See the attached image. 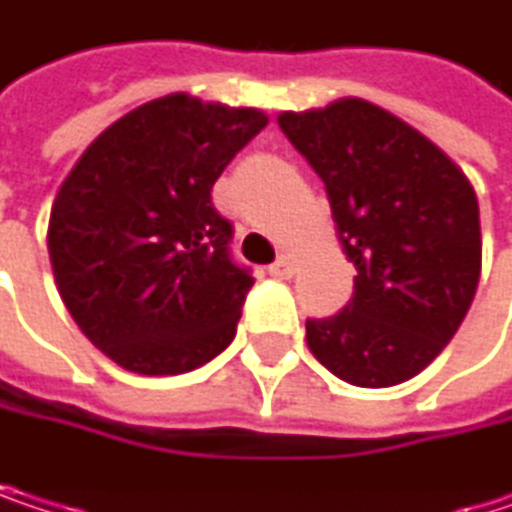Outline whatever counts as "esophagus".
I'll list each match as a JSON object with an SVG mask.
<instances>
[{
  "mask_svg": "<svg viewBox=\"0 0 512 512\" xmlns=\"http://www.w3.org/2000/svg\"><path fill=\"white\" fill-rule=\"evenodd\" d=\"M268 271H271V277H277V280H289V277L295 274V262H292V256H280Z\"/></svg>",
  "mask_w": 512,
  "mask_h": 512,
  "instance_id": "1",
  "label": "esophagus"
}]
</instances>
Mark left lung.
I'll use <instances>...</instances> for the list:
<instances>
[{
  "instance_id": "1",
  "label": "left lung",
  "mask_w": 512,
  "mask_h": 512,
  "mask_svg": "<svg viewBox=\"0 0 512 512\" xmlns=\"http://www.w3.org/2000/svg\"><path fill=\"white\" fill-rule=\"evenodd\" d=\"M277 125L325 181L358 271L340 313L307 319L310 352L358 387L408 382L441 355L474 301V187L423 133L358 98L280 113Z\"/></svg>"
}]
</instances>
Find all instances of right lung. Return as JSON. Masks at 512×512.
I'll return each instance as SVG.
<instances>
[{"instance_id":"obj_1","label":"right lung","mask_w":512,"mask_h":512,"mask_svg":"<svg viewBox=\"0 0 512 512\" xmlns=\"http://www.w3.org/2000/svg\"><path fill=\"white\" fill-rule=\"evenodd\" d=\"M265 125L259 110L169 95L110 125L65 178L47 232L56 286L119 367L178 376L232 343L253 274L211 187Z\"/></svg>"}]
</instances>
